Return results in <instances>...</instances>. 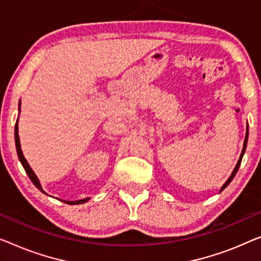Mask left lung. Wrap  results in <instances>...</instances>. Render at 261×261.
<instances>
[{"instance_id": "8db88e82", "label": "left lung", "mask_w": 261, "mask_h": 261, "mask_svg": "<svg viewBox=\"0 0 261 261\" xmlns=\"http://www.w3.org/2000/svg\"><path fill=\"white\" fill-rule=\"evenodd\" d=\"M247 139H248V124H247V130H246V136H245V141H244V147H243V151H242V154H240V157H239V161H238V163H237V165H236V168H234V170H233V172H232V174L230 176V178H228L227 179V181L225 182V184L221 186V189H220V191H223V190L226 188V186L230 184V182L232 181V179L233 178H234V176H236V173H237V171H238V169H239V166H240V164H242V159H243V155H244V153H245V150H246V145H247Z\"/></svg>"}]
</instances>
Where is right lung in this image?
<instances>
[{
    "label": "right lung",
    "instance_id": "right-lung-1",
    "mask_svg": "<svg viewBox=\"0 0 261 261\" xmlns=\"http://www.w3.org/2000/svg\"><path fill=\"white\" fill-rule=\"evenodd\" d=\"M19 106H21V102H19ZM15 144H16V151H17V155H18L19 162H21V164L23 165V168H24L27 174H28V177L30 178V180L33 181V184L36 186V188L40 190V191L45 193L43 191V189H42V186L40 184V180H38V178L36 177V174L34 173L33 169L30 168V165L28 164V162L25 161L24 155H23V153H22L21 144H19V137H18V125H17V122H16V124H15ZM87 200H89V198H85V199H81V200H75V201H65V203L75 205V204H83Z\"/></svg>",
    "mask_w": 261,
    "mask_h": 261
}]
</instances>
